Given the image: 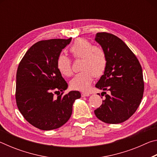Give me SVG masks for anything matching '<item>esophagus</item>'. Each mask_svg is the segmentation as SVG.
<instances>
[{"mask_svg":"<svg viewBox=\"0 0 157 157\" xmlns=\"http://www.w3.org/2000/svg\"><path fill=\"white\" fill-rule=\"evenodd\" d=\"M81 95H82V97H88L90 95V94H88V93H82Z\"/></svg>","mask_w":157,"mask_h":157,"instance_id":"esophagus-1","label":"esophagus"}]
</instances>
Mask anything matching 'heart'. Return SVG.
Wrapping results in <instances>:
<instances>
[{"instance_id":"b5f03b06","label":"heart","mask_w":157,"mask_h":157,"mask_svg":"<svg viewBox=\"0 0 157 157\" xmlns=\"http://www.w3.org/2000/svg\"><path fill=\"white\" fill-rule=\"evenodd\" d=\"M70 52L75 59H81L80 69L71 79V87L73 89L86 91L91 86L94 77L99 78L102 75L107 66V57L102 48L92 46L86 39L79 38L70 47ZM57 68L61 74L70 76L72 74L71 61L66 55L61 54L57 58Z\"/></svg>"}]
</instances>
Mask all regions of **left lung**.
<instances>
[{"mask_svg":"<svg viewBox=\"0 0 157 157\" xmlns=\"http://www.w3.org/2000/svg\"><path fill=\"white\" fill-rule=\"evenodd\" d=\"M95 40L104 50L107 66L104 75L95 84L106 94L105 99L94 113L104 123H123L135 113L141 102L144 92L141 66L136 55L118 36L98 33Z\"/></svg>","mask_w":157,"mask_h":157,"instance_id":"left-lung-1","label":"left lung"}]
</instances>
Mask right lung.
I'll return each mask as SVG.
<instances>
[{
  "instance_id": "add662e5",
  "label": "right lung",
  "mask_w": 157,
  "mask_h": 157,
  "mask_svg": "<svg viewBox=\"0 0 157 157\" xmlns=\"http://www.w3.org/2000/svg\"><path fill=\"white\" fill-rule=\"evenodd\" d=\"M71 41V38L36 42L18 64L15 94L17 107L25 120L39 129L52 130L64 124L72 114L74 102L81 97L77 91L63 95L68 84L57 68V57Z\"/></svg>"
}]
</instances>
